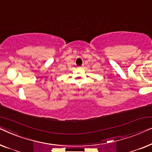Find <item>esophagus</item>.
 <instances>
[{"label":"esophagus","mask_w":152,"mask_h":152,"mask_svg":"<svg viewBox=\"0 0 152 152\" xmlns=\"http://www.w3.org/2000/svg\"><path fill=\"white\" fill-rule=\"evenodd\" d=\"M83 67V65H82V66H80V67H79V68H80V69H82V68Z\"/></svg>","instance_id":"1"}]
</instances>
